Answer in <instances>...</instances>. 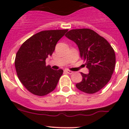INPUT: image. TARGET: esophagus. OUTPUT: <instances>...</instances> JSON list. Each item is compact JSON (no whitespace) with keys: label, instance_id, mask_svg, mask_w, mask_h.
<instances>
[{"label":"esophagus","instance_id":"obj_1","mask_svg":"<svg viewBox=\"0 0 129 129\" xmlns=\"http://www.w3.org/2000/svg\"><path fill=\"white\" fill-rule=\"evenodd\" d=\"M64 71L66 72H67V74H73V72H72V71H69V70L66 69Z\"/></svg>","mask_w":129,"mask_h":129}]
</instances>
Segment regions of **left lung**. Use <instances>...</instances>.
<instances>
[{
  "label": "left lung",
  "mask_w": 129,
  "mask_h": 129,
  "mask_svg": "<svg viewBox=\"0 0 129 129\" xmlns=\"http://www.w3.org/2000/svg\"><path fill=\"white\" fill-rule=\"evenodd\" d=\"M65 36L77 44L80 58L86 62L89 69V74L81 73L82 80L76 87L87 93L99 91L114 72L115 54L113 48L107 40L89 28L71 30Z\"/></svg>",
  "instance_id": "left-lung-1"
}]
</instances>
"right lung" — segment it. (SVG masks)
<instances>
[{"instance_id":"1","label":"right lung","mask_w":129,"mask_h":129,"mask_svg":"<svg viewBox=\"0 0 129 129\" xmlns=\"http://www.w3.org/2000/svg\"><path fill=\"white\" fill-rule=\"evenodd\" d=\"M67 31H41L26 40L18 50L15 60L17 74L25 87L33 94L45 95L56 87L63 70L55 71L47 66L45 60L52 55L57 42Z\"/></svg>"}]
</instances>
